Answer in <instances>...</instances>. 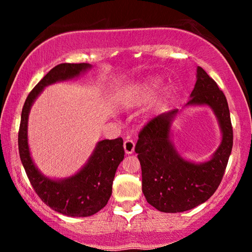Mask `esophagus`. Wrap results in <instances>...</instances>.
Instances as JSON below:
<instances>
[{"label": "esophagus", "instance_id": "obj_1", "mask_svg": "<svg viewBox=\"0 0 252 252\" xmlns=\"http://www.w3.org/2000/svg\"><path fill=\"white\" fill-rule=\"evenodd\" d=\"M134 147H135L134 142L132 141L131 139L126 138L125 143H123V148H125V151H126V155H132V153H133V151H134Z\"/></svg>", "mask_w": 252, "mask_h": 252}]
</instances>
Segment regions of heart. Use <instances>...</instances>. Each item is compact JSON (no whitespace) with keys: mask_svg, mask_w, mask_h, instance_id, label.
I'll return each mask as SVG.
<instances>
[{"mask_svg":"<svg viewBox=\"0 0 252 252\" xmlns=\"http://www.w3.org/2000/svg\"><path fill=\"white\" fill-rule=\"evenodd\" d=\"M161 81L158 78H144L133 84L129 85L120 93L119 103L125 108H136L152 99L156 92L160 87ZM170 91L163 90L158 102L162 103L168 99Z\"/></svg>","mask_w":252,"mask_h":252,"instance_id":"1","label":"heart"}]
</instances>
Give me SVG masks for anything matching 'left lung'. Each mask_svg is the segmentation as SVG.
I'll return each mask as SVG.
<instances>
[{"label": "left lung", "instance_id": "8db88e82", "mask_svg": "<svg viewBox=\"0 0 252 252\" xmlns=\"http://www.w3.org/2000/svg\"><path fill=\"white\" fill-rule=\"evenodd\" d=\"M186 106H209L221 130V142L208 161L186 160L171 140L178 109L161 113L140 131L135 153L142 170V192L161 212H183L206 202L218 189L232 150L233 132L223 92L202 67Z\"/></svg>", "mask_w": 252, "mask_h": 252}]
</instances>
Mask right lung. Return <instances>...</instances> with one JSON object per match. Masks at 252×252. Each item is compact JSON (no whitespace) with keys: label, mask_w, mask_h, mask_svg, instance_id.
<instances>
[{"label":"right lung","mask_w":252,"mask_h":252,"mask_svg":"<svg viewBox=\"0 0 252 252\" xmlns=\"http://www.w3.org/2000/svg\"><path fill=\"white\" fill-rule=\"evenodd\" d=\"M92 67L89 63H62L54 66L30 92L21 114L19 152L30 182L46 206L67 217H89L105 207L112 194L116 171L125 158L123 140H102L73 176L52 179L44 176L33 162L28 142L29 114L45 87L79 78Z\"/></svg>","instance_id":"obj_1"}]
</instances>
